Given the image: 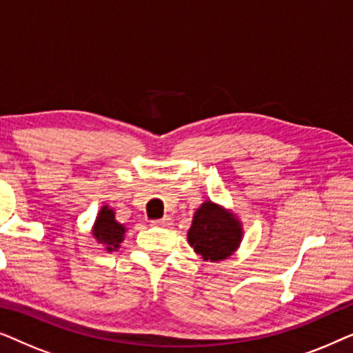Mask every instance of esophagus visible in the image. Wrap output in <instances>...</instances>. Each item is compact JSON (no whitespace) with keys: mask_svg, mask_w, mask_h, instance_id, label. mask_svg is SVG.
Listing matches in <instances>:
<instances>
[{"mask_svg":"<svg viewBox=\"0 0 353 353\" xmlns=\"http://www.w3.org/2000/svg\"><path fill=\"white\" fill-rule=\"evenodd\" d=\"M151 223L154 226H168L172 223V219H170V216H163V219H161V220H152Z\"/></svg>","mask_w":353,"mask_h":353,"instance_id":"esophagus-1","label":"esophagus"}]
</instances>
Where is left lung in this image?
<instances>
[{
  "instance_id": "left-lung-1",
  "label": "left lung",
  "mask_w": 353,
  "mask_h": 353,
  "mask_svg": "<svg viewBox=\"0 0 353 353\" xmlns=\"http://www.w3.org/2000/svg\"><path fill=\"white\" fill-rule=\"evenodd\" d=\"M243 236V221L238 215L209 199L194 212L188 230V243L204 260L221 262L239 249Z\"/></svg>"
}]
</instances>
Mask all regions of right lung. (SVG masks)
<instances>
[{
    "label": "right lung",
    "instance_id": "right-lung-1",
    "mask_svg": "<svg viewBox=\"0 0 353 353\" xmlns=\"http://www.w3.org/2000/svg\"><path fill=\"white\" fill-rule=\"evenodd\" d=\"M125 233H127V226L117 221L112 207L108 204L101 207L93 228H91V234H93L96 243L103 245L108 252H112V250L120 249V244L125 239Z\"/></svg>",
    "mask_w": 353,
    "mask_h": 353
}]
</instances>
